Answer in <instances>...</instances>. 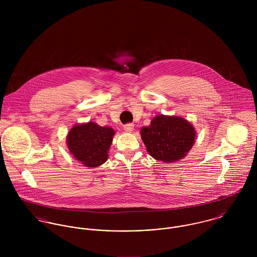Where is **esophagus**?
Instances as JSON below:
<instances>
[{"instance_id": "obj_1", "label": "esophagus", "mask_w": 257, "mask_h": 257, "mask_svg": "<svg viewBox=\"0 0 257 257\" xmlns=\"http://www.w3.org/2000/svg\"><path fill=\"white\" fill-rule=\"evenodd\" d=\"M134 127H135L134 123H126V124L123 125V130H124L125 132H127V133L133 132V131H134Z\"/></svg>"}]
</instances>
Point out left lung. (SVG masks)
I'll return each mask as SVG.
<instances>
[{
  "label": "left lung",
  "mask_w": 257,
  "mask_h": 257,
  "mask_svg": "<svg viewBox=\"0 0 257 257\" xmlns=\"http://www.w3.org/2000/svg\"><path fill=\"white\" fill-rule=\"evenodd\" d=\"M147 152L156 160L174 162L182 159L193 147L194 126L181 116L159 114L141 131Z\"/></svg>",
  "instance_id": "left-lung-1"
}]
</instances>
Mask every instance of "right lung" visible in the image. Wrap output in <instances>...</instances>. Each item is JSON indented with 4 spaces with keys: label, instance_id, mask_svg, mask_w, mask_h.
Segmentation results:
<instances>
[{
    "label": "right lung",
    "instance_id": "right-lung-1",
    "mask_svg": "<svg viewBox=\"0 0 257 257\" xmlns=\"http://www.w3.org/2000/svg\"><path fill=\"white\" fill-rule=\"evenodd\" d=\"M114 131L89 121L74 125L67 135V147L74 158L87 167H97L108 159Z\"/></svg>",
    "mask_w": 257,
    "mask_h": 257
}]
</instances>
